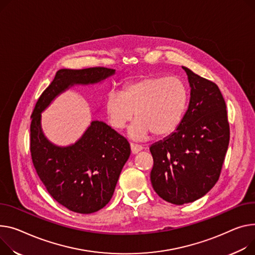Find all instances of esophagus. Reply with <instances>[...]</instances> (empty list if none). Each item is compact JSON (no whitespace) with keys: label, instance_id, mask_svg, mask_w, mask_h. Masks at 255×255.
<instances>
[{"label":"esophagus","instance_id":"34e87169","mask_svg":"<svg viewBox=\"0 0 255 255\" xmlns=\"http://www.w3.org/2000/svg\"><path fill=\"white\" fill-rule=\"evenodd\" d=\"M130 147H131V151L132 154H138L140 150H142V146L139 144H135V143H130Z\"/></svg>","mask_w":255,"mask_h":255}]
</instances>
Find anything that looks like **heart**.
I'll list each match as a JSON object with an SVG mask.
<instances>
[{"label": "heart", "instance_id": "b5f03b06", "mask_svg": "<svg viewBox=\"0 0 255 255\" xmlns=\"http://www.w3.org/2000/svg\"><path fill=\"white\" fill-rule=\"evenodd\" d=\"M189 101V91L177 77L150 76L125 84L121 92L112 91L106 100L110 124L122 130L134 117L128 130L134 140L145 139L150 132L165 136L180 124Z\"/></svg>", "mask_w": 255, "mask_h": 255}]
</instances>
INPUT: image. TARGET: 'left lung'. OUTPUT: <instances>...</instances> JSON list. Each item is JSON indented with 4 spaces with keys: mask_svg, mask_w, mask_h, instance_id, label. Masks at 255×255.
Segmentation results:
<instances>
[{
    "mask_svg": "<svg viewBox=\"0 0 255 255\" xmlns=\"http://www.w3.org/2000/svg\"><path fill=\"white\" fill-rule=\"evenodd\" d=\"M182 69L191 88L188 110L170 135L149 147L152 188L175 205L194 202L213 188L230 141L227 107L217 85Z\"/></svg>",
    "mask_w": 255,
    "mask_h": 255,
    "instance_id": "8db88e82",
    "label": "left lung"
}]
</instances>
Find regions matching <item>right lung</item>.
<instances>
[{
	"label": "right lung",
	"instance_id": "obj_1",
	"mask_svg": "<svg viewBox=\"0 0 255 255\" xmlns=\"http://www.w3.org/2000/svg\"><path fill=\"white\" fill-rule=\"evenodd\" d=\"M115 74L107 67L59 70L31 115L30 154L36 171L53 199L77 213L96 212L110 202L130 144L103 121H92L75 143L54 144L43 132L42 113L70 88L95 85Z\"/></svg>",
	"mask_w": 255,
	"mask_h": 255
}]
</instances>
